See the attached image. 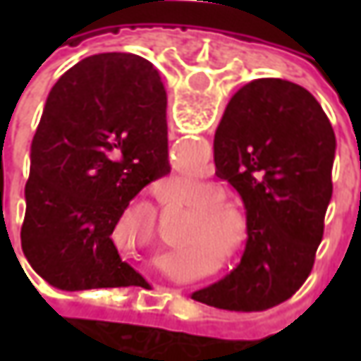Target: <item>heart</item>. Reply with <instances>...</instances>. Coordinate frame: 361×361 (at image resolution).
<instances>
[{
  "label": "heart",
  "instance_id": "b5f03b06",
  "mask_svg": "<svg viewBox=\"0 0 361 361\" xmlns=\"http://www.w3.org/2000/svg\"><path fill=\"white\" fill-rule=\"evenodd\" d=\"M185 202L195 207L197 223L190 231V241L204 249L220 253L225 261H235L249 241V225L245 216L225 207L227 190L215 183H192L185 195Z\"/></svg>",
  "mask_w": 361,
  "mask_h": 361
}]
</instances>
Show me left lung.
<instances>
[{
  "mask_svg": "<svg viewBox=\"0 0 361 361\" xmlns=\"http://www.w3.org/2000/svg\"><path fill=\"white\" fill-rule=\"evenodd\" d=\"M336 134L299 84L259 78L235 92L215 132V174L241 195L249 241L241 261L195 301L261 312L310 277L331 199Z\"/></svg>",
  "mask_w": 361,
  "mask_h": 361,
  "instance_id": "8db88e82",
  "label": "left lung"
}]
</instances>
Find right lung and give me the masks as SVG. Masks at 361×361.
Here are the masks:
<instances>
[{"mask_svg": "<svg viewBox=\"0 0 361 361\" xmlns=\"http://www.w3.org/2000/svg\"><path fill=\"white\" fill-rule=\"evenodd\" d=\"M171 173L166 92L134 54H96L49 92L32 140L21 249L51 287L140 285L114 227L142 188Z\"/></svg>", "mask_w": 361, "mask_h": 361, "instance_id": "add662e5", "label": "right lung"}]
</instances>
